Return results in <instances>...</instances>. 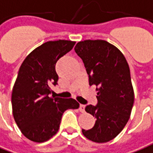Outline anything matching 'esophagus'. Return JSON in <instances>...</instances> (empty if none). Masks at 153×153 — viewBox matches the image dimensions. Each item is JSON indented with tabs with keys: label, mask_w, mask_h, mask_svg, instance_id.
Instances as JSON below:
<instances>
[{
	"label": "esophagus",
	"mask_w": 153,
	"mask_h": 153,
	"mask_svg": "<svg viewBox=\"0 0 153 153\" xmlns=\"http://www.w3.org/2000/svg\"><path fill=\"white\" fill-rule=\"evenodd\" d=\"M79 111L81 113H84V111H85V105H84V104H80Z\"/></svg>",
	"instance_id": "34e87169"
}]
</instances>
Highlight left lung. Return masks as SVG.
Returning a JSON list of instances; mask_svg holds the SVG:
<instances>
[{
	"mask_svg": "<svg viewBox=\"0 0 153 153\" xmlns=\"http://www.w3.org/2000/svg\"><path fill=\"white\" fill-rule=\"evenodd\" d=\"M86 69L89 85L97 88V104L85 111L96 118L91 129L82 132L95 143L114 139L128 121L134 102L130 69L117 47L102 39L80 41L74 47Z\"/></svg>",
	"mask_w": 153,
	"mask_h": 153,
	"instance_id": "left-lung-1",
	"label": "left lung"
}]
</instances>
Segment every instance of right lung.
Returning a JSON list of instances; mask_svg holds the SVG:
<instances>
[{"label": "right lung", "instance_id": "add662e5", "mask_svg": "<svg viewBox=\"0 0 153 153\" xmlns=\"http://www.w3.org/2000/svg\"><path fill=\"white\" fill-rule=\"evenodd\" d=\"M74 45L65 39L45 42L25 59L19 69L11 95L12 112L23 135L33 142L51 138L58 132L64 112L79 107L74 99L50 97L51 87L59 79L56 62Z\"/></svg>", "mask_w": 153, "mask_h": 153}]
</instances>
